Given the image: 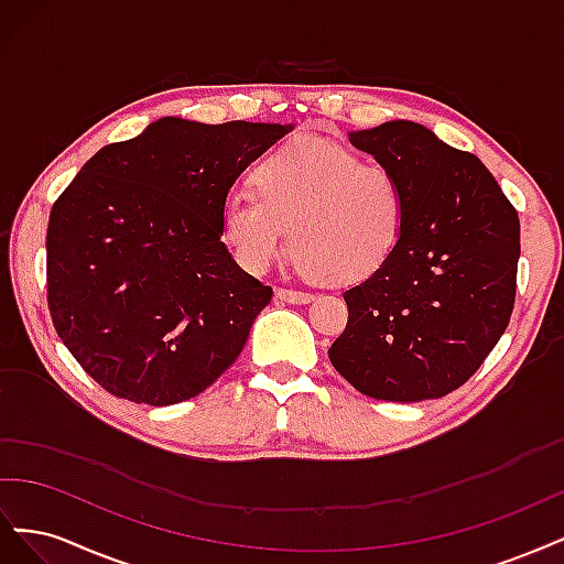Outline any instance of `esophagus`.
I'll return each mask as SVG.
<instances>
[{
	"label": "esophagus",
	"mask_w": 564,
	"mask_h": 564,
	"mask_svg": "<svg viewBox=\"0 0 564 564\" xmlns=\"http://www.w3.org/2000/svg\"><path fill=\"white\" fill-rule=\"evenodd\" d=\"M275 296H278V301L296 303V305L311 303V301H313V294H308V292H296V289H284V286H278V289H275Z\"/></svg>",
	"instance_id": "obj_1"
}]
</instances>
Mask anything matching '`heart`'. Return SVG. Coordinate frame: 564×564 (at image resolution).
<instances>
[{
    "mask_svg": "<svg viewBox=\"0 0 564 564\" xmlns=\"http://www.w3.org/2000/svg\"><path fill=\"white\" fill-rule=\"evenodd\" d=\"M253 187L256 195L232 193L220 207V237L249 272H263L289 237L301 275L357 284L390 263L406 230L398 174L336 143L278 148L256 166Z\"/></svg>",
    "mask_w": 564,
    "mask_h": 564,
    "instance_id": "obj_1",
    "label": "heart"
}]
</instances>
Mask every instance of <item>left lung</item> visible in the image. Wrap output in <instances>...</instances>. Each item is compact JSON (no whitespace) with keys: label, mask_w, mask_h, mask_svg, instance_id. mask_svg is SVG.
Wrapping results in <instances>:
<instances>
[{"label":"left lung","mask_w":564,"mask_h":564,"mask_svg":"<svg viewBox=\"0 0 564 564\" xmlns=\"http://www.w3.org/2000/svg\"><path fill=\"white\" fill-rule=\"evenodd\" d=\"M350 143L398 174L409 214L390 263L344 294L348 324L329 360L369 398H445L480 369L510 322L518 212L473 152L416 122L352 131Z\"/></svg>","instance_id":"8db88e82"}]
</instances>
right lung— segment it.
Listing matches in <instances>:
<instances>
[{"label":"right lung","instance_id":"add662e5","mask_svg":"<svg viewBox=\"0 0 564 564\" xmlns=\"http://www.w3.org/2000/svg\"><path fill=\"white\" fill-rule=\"evenodd\" d=\"M289 131L162 117L100 148L54 202L48 313L65 348L115 398L191 400L242 352L272 289L220 242V207Z\"/></svg>","mask_w":564,"mask_h":564}]
</instances>
